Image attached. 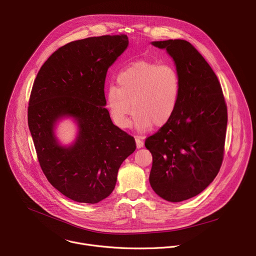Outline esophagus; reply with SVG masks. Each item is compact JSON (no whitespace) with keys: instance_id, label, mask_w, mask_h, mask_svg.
I'll list each match as a JSON object with an SVG mask.
<instances>
[{"instance_id":"obj_1","label":"esophagus","mask_w":256,"mask_h":256,"mask_svg":"<svg viewBox=\"0 0 256 256\" xmlns=\"http://www.w3.org/2000/svg\"><path fill=\"white\" fill-rule=\"evenodd\" d=\"M136 148L138 149H140V148L144 147V142L140 138H138V136H136Z\"/></svg>"}]
</instances>
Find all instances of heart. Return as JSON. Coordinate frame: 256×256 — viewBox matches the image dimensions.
I'll return each mask as SVG.
<instances>
[{"label": "heart", "mask_w": 256, "mask_h": 256, "mask_svg": "<svg viewBox=\"0 0 256 256\" xmlns=\"http://www.w3.org/2000/svg\"><path fill=\"white\" fill-rule=\"evenodd\" d=\"M118 87H108L106 107L114 122L122 128L134 124L138 130L164 126L173 116L180 97L181 83L176 68L138 60L122 70L116 77ZM132 105H130V103Z\"/></svg>", "instance_id": "obj_1"}]
</instances>
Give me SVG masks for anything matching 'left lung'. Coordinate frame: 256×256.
Returning <instances> with one entry per match:
<instances>
[{"instance_id": "left-lung-1", "label": "left lung", "mask_w": 256, "mask_h": 256, "mask_svg": "<svg viewBox=\"0 0 256 256\" xmlns=\"http://www.w3.org/2000/svg\"><path fill=\"white\" fill-rule=\"evenodd\" d=\"M151 44L174 60L181 91L172 118L144 142L153 156L149 180L160 198L179 202L204 190L221 168L227 106L214 70L188 42Z\"/></svg>"}]
</instances>
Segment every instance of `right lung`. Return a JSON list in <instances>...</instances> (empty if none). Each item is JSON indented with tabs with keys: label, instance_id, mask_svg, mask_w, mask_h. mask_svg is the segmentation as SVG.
Wrapping results in <instances>:
<instances>
[{
	"label": "right lung",
	"instance_id": "obj_1",
	"mask_svg": "<svg viewBox=\"0 0 256 256\" xmlns=\"http://www.w3.org/2000/svg\"><path fill=\"white\" fill-rule=\"evenodd\" d=\"M128 46L124 34L72 42L48 58L34 81L28 106L34 147L50 184L72 200L106 198L122 163L136 150L134 136L112 124L104 95L107 70ZM62 118L78 124L70 145L55 134Z\"/></svg>",
	"mask_w": 256,
	"mask_h": 256
}]
</instances>
